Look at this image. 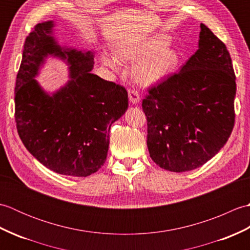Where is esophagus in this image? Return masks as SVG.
I'll return each mask as SVG.
<instances>
[{
    "label": "esophagus",
    "instance_id": "obj_1",
    "mask_svg": "<svg viewBox=\"0 0 250 250\" xmlns=\"http://www.w3.org/2000/svg\"><path fill=\"white\" fill-rule=\"evenodd\" d=\"M129 100L131 103H139L140 100H141V97H140V92L137 91V90L135 89H132V90H129Z\"/></svg>",
    "mask_w": 250,
    "mask_h": 250
}]
</instances>
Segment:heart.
I'll use <instances>...</instances> for the list:
<instances>
[{
	"label": "heart",
	"instance_id": "b5f03b06",
	"mask_svg": "<svg viewBox=\"0 0 250 250\" xmlns=\"http://www.w3.org/2000/svg\"><path fill=\"white\" fill-rule=\"evenodd\" d=\"M169 42V37L162 34L131 42L120 45L116 49V56L121 60L141 61L136 67L139 82L144 84L155 83L172 74L178 63L177 52L167 48ZM104 62L115 70L119 67L118 61L113 57H105Z\"/></svg>",
	"mask_w": 250,
	"mask_h": 250
}]
</instances>
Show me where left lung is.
Instances as JSON below:
<instances>
[{"mask_svg":"<svg viewBox=\"0 0 250 250\" xmlns=\"http://www.w3.org/2000/svg\"><path fill=\"white\" fill-rule=\"evenodd\" d=\"M235 93L229 51L201 23L199 49L179 72L148 88L143 100L153 162L180 173L210 160L232 133Z\"/></svg>","mask_w":250,"mask_h":250,"instance_id":"1","label":"left lung"}]
</instances>
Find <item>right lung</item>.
<instances>
[{
	"label": "right lung",
	"mask_w": 250,
	"mask_h": 250,
	"mask_svg": "<svg viewBox=\"0 0 250 250\" xmlns=\"http://www.w3.org/2000/svg\"><path fill=\"white\" fill-rule=\"evenodd\" d=\"M51 21L26 36L16 79L15 120L26 149L58 174L86 177L107 157L110 125L128 108L124 86L90 73L92 55L62 50L50 35ZM48 53L68 57L72 79L49 97L33 77Z\"/></svg>",
	"instance_id": "right-lung-1"
}]
</instances>
